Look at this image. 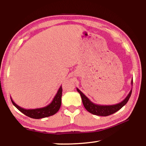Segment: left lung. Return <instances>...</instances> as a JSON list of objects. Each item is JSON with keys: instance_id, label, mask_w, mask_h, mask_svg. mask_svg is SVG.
<instances>
[{"instance_id": "obj_1", "label": "left lung", "mask_w": 146, "mask_h": 146, "mask_svg": "<svg viewBox=\"0 0 146 146\" xmlns=\"http://www.w3.org/2000/svg\"><path fill=\"white\" fill-rule=\"evenodd\" d=\"M131 86H133V80H131ZM76 90L78 92L80 93L82 98L83 105L84 108L86 109V110L93 115H98V116H103V117H106L110 115H112L113 113L118 111L120 110L123 106L126 104L127 102L129 100L132 93V90H131L129 94L125 98L124 100H123L122 102L117 104L115 105H110V106H105V105H98L97 104H95L91 102L89 98L84 94L82 91L79 90L76 88Z\"/></svg>"}]
</instances>
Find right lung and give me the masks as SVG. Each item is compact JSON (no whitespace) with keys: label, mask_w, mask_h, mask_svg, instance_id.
<instances>
[{"label":"right lung","mask_w":146,"mask_h":146,"mask_svg":"<svg viewBox=\"0 0 146 146\" xmlns=\"http://www.w3.org/2000/svg\"><path fill=\"white\" fill-rule=\"evenodd\" d=\"M62 93V86L59 88L57 93L53 98V99L49 104L45 106V107L36 109H30V110H27L23 108L20 107L14 102V101L11 98V100L13 104L20 111L22 112L28 117L35 118V119H40V118L48 117L50 116L55 115L56 113L58 112L59 109L61 106V98Z\"/></svg>","instance_id":"add662e5"}]
</instances>
